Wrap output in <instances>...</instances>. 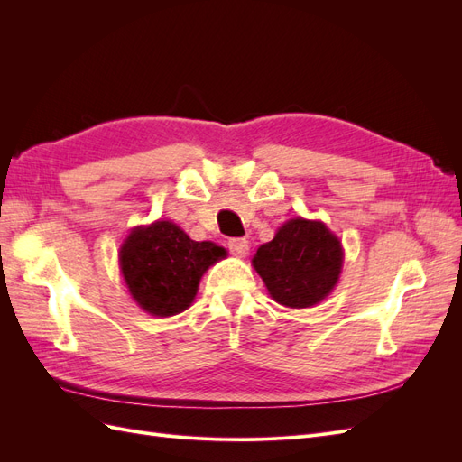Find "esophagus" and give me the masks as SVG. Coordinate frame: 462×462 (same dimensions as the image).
I'll return each mask as SVG.
<instances>
[{
    "label": "esophagus",
    "mask_w": 462,
    "mask_h": 462,
    "mask_svg": "<svg viewBox=\"0 0 462 462\" xmlns=\"http://www.w3.org/2000/svg\"><path fill=\"white\" fill-rule=\"evenodd\" d=\"M227 246H229L231 253H233L235 256H239V258L246 256V253H248V241H246V239H241V236H235V239H229V241H227Z\"/></svg>",
    "instance_id": "34e87169"
}]
</instances>
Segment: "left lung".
I'll use <instances>...</instances> for the list:
<instances>
[{
    "instance_id": "1",
    "label": "left lung",
    "mask_w": 462,
    "mask_h": 462,
    "mask_svg": "<svg viewBox=\"0 0 462 462\" xmlns=\"http://www.w3.org/2000/svg\"><path fill=\"white\" fill-rule=\"evenodd\" d=\"M253 265L275 302L309 309L337 285L343 248L326 223L295 217L256 250Z\"/></svg>"
}]
</instances>
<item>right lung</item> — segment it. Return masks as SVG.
<instances>
[{
  "label": "right lung",
  "mask_w": 462,
  "mask_h": 462,
  "mask_svg": "<svg viewBox=\"0 0 462 462\" xmlns=\"http://www.w3.org/2000/svg\"><path fill=\"white\" fill-rule=\"evenodd\" d=\"M226 248L192 241L173 221L134 227L119 250V265L131 297L152 316H175L197 297L200 277Z\"/></svg>",
  "instance_id": "1"
}]
</instances>
